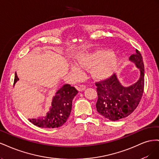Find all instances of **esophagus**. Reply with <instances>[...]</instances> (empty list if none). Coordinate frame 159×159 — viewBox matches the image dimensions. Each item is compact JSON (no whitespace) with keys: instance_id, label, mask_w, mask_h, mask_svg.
Segmentation results:
<instances>
[{"instance_id":"obj_1","label":"esophagus","mask_w":159,"mask_h":159,"mask_svg":"<svg viewBox=\"0 0 159 159\" xmlns=\"http://www.w3.org/2000/svg\"><path fill=\"white\" fill-rule=\"evenodd\" d=\"M75 88L78 91H83L85 89L86 86L84 84H78V85H75Z\"/></svg>"}]
</instances>
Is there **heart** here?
<instances>
[{
	"instance_id": "obj_1",
	"label": "heart",
	"mask_w": 159,
	"mask_h": 159,
	"mask_svg": "<svg viewBox=\"0 0 159 159\" xmlns=\"http://www.w3.org/2000/svg\"><path fill=\"white\" fill-rule=\"evenodd\" d=\"M117 57L111 55L109 52H99L97 55L85 54L80 56L75 60V64L79 67H91L93 74L97 75H106L111 71L117 63ZM75 74L80 73L78 68H73Z\"/></svg>"
}]
</instances>
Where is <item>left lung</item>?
<instances>
[{
    "instance_id": "left-lung-1",
    "label": "left lung",
    "mask_w": 159,
    "mask_h": 159,
    "mask_svg": "<svg viewBox=\"0 0 159 159\" xmlns=\"http://www.w3.org/2000/svg\"><path fill=\"white\" fill-rule=\"evenodd\" d=\"M140 68L141 76L137 83L125 88L119 83L116 75L97 81L98 112L110 121H117L131 115L139 104L145 86V69L143 57L138 50L129 57Z\"/></svg>"
}]
</instances>
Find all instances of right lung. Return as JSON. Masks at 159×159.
Masks as SVG:
<instances>
[{
    "instance_id": "obj_1",
    "label": "right lung",
    "mask_w": 159,
    "mask_h": 159,
    "mask_svg": "<svg viewBox=\"0 0 159 159\" xmlns=\"http://www.w3.org/2000/svg\"><path fill=\"white\" fill-rule=\"evenodd\" d=\"M16 73L14 75V84L18 80ZM78 93L74 87L65 84L57 91L53 99L52 107L46 117L38 119H30L34 125L41 128H57L63 125L68 119L72 107V100Z\"/></svg>"
}]
</instances>
